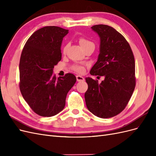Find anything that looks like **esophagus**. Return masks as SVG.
I'll return each instance as SVG.
<instances>
[{"mask_svg": "<svg viewBox=\"0 0 156 156\" xmlns=\"http://www.w3.org/2000/svg\"><path fill=\"white\" fill-rule=\"evenodd\" d=\"M76 79H77V81L78 82H81V81H84V77L81 76V75H77Z\"/></svg>", "mask_w": 156, "mask_h": 156, "instance_id": "34e87169", "label": "esophagus"}]
</instances>
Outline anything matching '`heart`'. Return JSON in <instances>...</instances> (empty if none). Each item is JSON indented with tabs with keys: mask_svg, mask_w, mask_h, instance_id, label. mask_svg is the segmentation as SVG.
Here are the masks:
<instances>
[{
	"mask_svg": "<svg viewBox=\"0 0 156 156\" xmlns=\"http://www.w3.org/2000/svg\"><path fill=\"white\" fill-rule=\"evenodd\" d=\"M79 44L80 45H81L82 48L84 49L87 48V47L89 46V45H94V44L92 43V41H89L85 38H83V37H81V38H79ZM67 48L68 46L66 45L64 47V52L65 53L66 51L67 50ZM73 69L76 71L77 72H79V73H83L84 72V68L82 66H74L73 67Z\"/></svg>",
	"mask_w": 156,
	"mask_h": 156,
	"instance_id": "b5f03b06",
	"label": "heart"
}]
</instances>
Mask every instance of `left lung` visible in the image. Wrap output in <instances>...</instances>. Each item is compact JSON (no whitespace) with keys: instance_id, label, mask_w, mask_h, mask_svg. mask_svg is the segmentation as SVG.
<instances>
[{"instance_id":"left-lung-1","label":"left lung","mask_w":156,"mask_h":156,"mask_svg":"<svg viewBox=\"0 0 156 156\" xmlns=\"http://www.w3.org/2000/svg\"><path fill=\"white\" fill-rule=\"evenodd\" d=\"M91 29L100 37V45L98 60L90 73L105 79L99 84L86 77L88 87L84 99L93 115L108 119L124 109L134 91V56L128 42L114 28L97 25Z\"/></svg>"}]
</instances>
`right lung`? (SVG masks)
<instances>
[{
	"instance_id": "right-lung-1",
	"label": "right lung",
	"mask_w": 156,
	"mask_h": 156,
	"mask_svg": "<svg viewBox=\"0 0 156 156\" xmlns=\"http://www.w3.org/2000/svg\"><path fill=\"white\" fill-rule=\"evenodd\" d=\"M68 33L58 27L36 30L26 42L20 62V88L34 112L49 117L63 110L69 90L76 82L72 73L56 78L53 68L62 58L60 47Z\"/></svg>"
}]
</instances>
